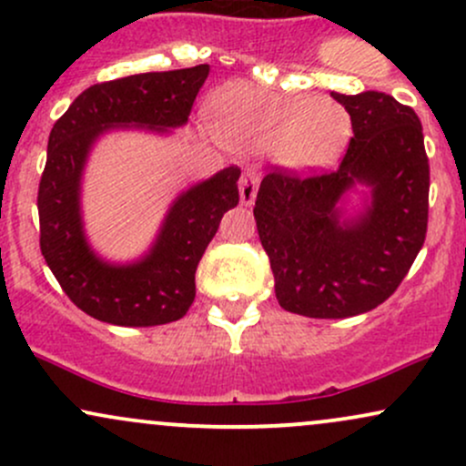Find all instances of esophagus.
<instances>
[{"label":"esophagus","instance_id":"1","mask_svg":"<svg viewBox=\"0 0 466 466\" xmlns=\"http://www.w3.org/2000/svg\"><path fill=\"white\" fill-rule=\"evenodd\" d=\"M256 192H258V175L254 170H248L238 181V195L243 206H251L256 201Z\"/></svg>","mask_w":466,"mask_h":466}]
</instances>
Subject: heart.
Masks as SVG:
<instances>
[{
    "label": "heart",
    "mask_w": 466,
    "mask_h": 466,
    "mask_svg": "<svg viewBox=\"0 0 466 466\" xmlns=\"http://www.w3.org/2000/svg\"><path fill=\"white\" fill-rule=\"evenodd\" d=\"M208 122L234 151L271 153L291 173L335 164L350 137V116L329 96H291L232 85L212 96Z\"/></svg>",
    "instance_id": "obj_1"
}]
</instances>
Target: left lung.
Instances as JSON below:
<instances>
[{"label":"left lung","mask_w":466,"mask_h":466,"mask_svg":"<svg viewBox=\"0 0 466 466\" xmlns=\"http://www.w3.org/2000/svg\"><path fill=\"white\" fill-rule=\"evenodd\" d=\"M330 96L349 111V151L333 173L260 181L254 218L276 298L289 313L341 319L386 302L427 234L430 164L419 116L381 92ZM362 188V206L350 195Z\"/></svg>","instance_id":"left-lung-1"}]
</instances>
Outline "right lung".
I'll use <instances>...</instances> for the list:
<instances>
[{
  "mask_svg": "<svg viewBox=\"0 0 466 466\" xmlns=\"http://www.w3.org/2000/svg\"><path fill=\"white\" fill-rule=\"evenodd\" d=\"M210 66L148 72L92 85L52 127L41 175V254L80 311L116 326H159L181 319L195 300V271L223 215L238 203L240 170H218L179 192L147 254L111 263L85 234L83 173L96 142L109 131L166 136L188 122Z\"/></svg>",
  "mask_w": 466,
  "mask_h": 466,
  "instance_id": "add662e5",
  "label": "right lung"
}]
</instances>
